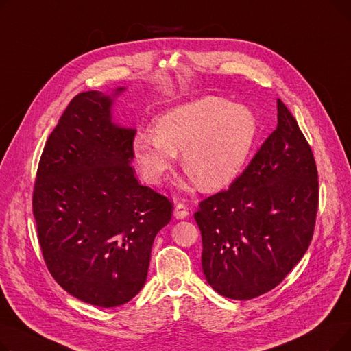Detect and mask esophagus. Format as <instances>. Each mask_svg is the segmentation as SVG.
Returning a JSON list of instances; mask_svg holds the SVG:
<instances>
[{"label":"esophagus","instance_id":"obj_1","mask_svg":"<svg viewBox=\"0 0 351 351\" xmlns=\"http://www.w3.org/2000/svg\"><path fill=\"white\" fill-rule=\"evenodd\" d=\"M189 215V210H188V208L183 205V204H178L176 206H175V209H173V216L176 217V219H185L186 216Z\"/></svg>","mask_w":351,"mask_h":351}]
</instances>
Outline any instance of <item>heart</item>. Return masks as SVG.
<instances>
[{
    "instance_id": "b5f03b06",
    "label": "heart",
    "mask_w": 351,
    "mask_h": 351,
    "mask_svg": "<svg viewBox=\"0 0 351 351\" xmlns=\"http://www.w3.org/2000/svg\"><path fill=\"white\" fill-rule=\"evenodd\" d=\"M257 129L250 108L219 97H200L163 112L155 131L136 134L134 158L147 182L160 183L182 152L183 168L197 185L216 191L242 172Z\"/></svg>"
}]
</instances>
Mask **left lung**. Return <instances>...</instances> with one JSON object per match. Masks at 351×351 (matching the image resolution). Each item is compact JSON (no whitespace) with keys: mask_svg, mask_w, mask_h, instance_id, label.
Masks as SVG:
<instances>
[{"mask_svg":"<svg viewBox=\"0 0 351 351\" xmlns=\"http://www.w3.org/2000/svg\"><path fill=\"white\" fill-rule=\"evenodd\" d=\"M317 206L311 147L278 99V128L229 189L202 200L195 213L208 283L234 300L274 289L306 253Z\"/></svg>","mask_w":351,"mask_h":351,"instance_id":"1","label":"left lung"}]
</instances>
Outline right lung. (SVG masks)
I'll return each instance as SVG.
<instances>
[{"instance_id": "obj_1", "label": "right lung", "mask_w": 351, "mask_h": 351, "mask_svg": "<svg viewBox=\"0 0 351 351\" xmlns=\"http://www.w3.org/2000/svg\"><path fill=\"white\" fill-rule=\"evenodd\" d=\"M125 89L81 92L69 102L45 143L32 196L52 278L73 298L105 308L141 291L155 236L173 208L135 176L136 129L112 121Z\"/></svg>"}]
</instances>
